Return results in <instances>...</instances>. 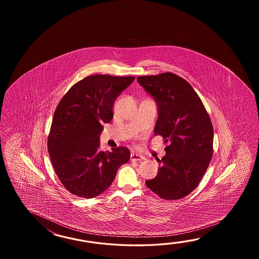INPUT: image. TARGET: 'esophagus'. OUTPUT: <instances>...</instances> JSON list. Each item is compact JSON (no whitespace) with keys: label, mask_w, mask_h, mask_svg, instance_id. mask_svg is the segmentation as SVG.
<instances>
[{"label":"esophagus","mask_w":259,"mask_h":259,"mask_svg":"<svg viewBox=\"0 0 259 259\" xmlns=\"http://www.w3.org/2000/svg\"><path fill=\"white\" fill-rule=\"evenodd\" d=\"M143 158H144V157H143L142 154H134V153H133V154H132V155H131V159L134 160V161H142Z\"/></svg>","instance_id":"34e87169"}]
</instances>
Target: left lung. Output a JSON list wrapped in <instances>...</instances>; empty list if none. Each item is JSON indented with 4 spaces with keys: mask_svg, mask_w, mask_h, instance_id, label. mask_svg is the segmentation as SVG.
<instances>
[{
    "mask_svg": "<svg viewBox=\"0 0 259 259\" xmlns=\"http://www.w3.org/2000/svg\"><path fill=\"white\" fill-rule=\"evenodd\" d=\"M137 81L157 105L154 135L169 143L165 156L158 160V174L146 181V186L162 199L183 198L197 187L212 158V122L184 78L166 72L142 76Z\"/></svg>",
    "mask_w": 259,
    "mask_h": 259,
    "instance_id": "obj_1",
    "label": "left lung"
}]
</instances>
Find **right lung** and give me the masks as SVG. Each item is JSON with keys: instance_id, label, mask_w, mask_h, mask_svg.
<instances>
[{"instance_id": "1", "label": "right lung", "mask_w": 259, "mask_h": 259, "mask_svg": "<svg viewBox=\"0 0 259 259\" xmlns=\"http://www.w3.org/2000/svg\"><path fill=\"white\" fill-rule=\"evenodd\" d=\"M134 77L93 75L73 85L55 109L48 136L53 166L68 192L94 198L105 192L131 152L117 147L99 149L104 123L113 118L115 100Z\"/></svg>"}]
</instances>
